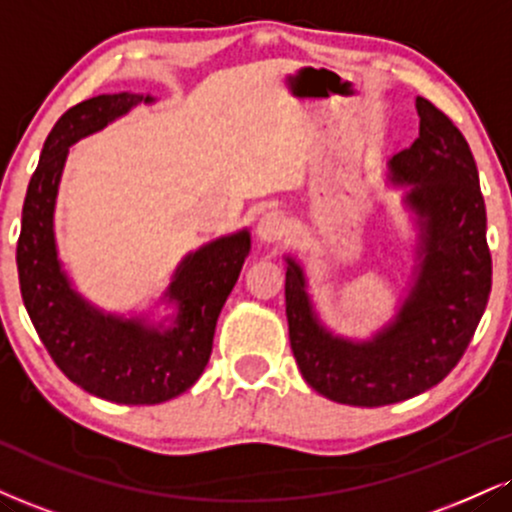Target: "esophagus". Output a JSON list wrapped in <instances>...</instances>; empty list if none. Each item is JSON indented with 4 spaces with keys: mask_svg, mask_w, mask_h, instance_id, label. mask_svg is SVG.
I'll return each mask as SVG.
<instances>
[{
    "mask_svg": "<svg viewBox=\"0 0 512 512\" xmlns=\"http://www.w3.org/2000/svg\"><path fill=\"white\" fill-rule=\"evenodd\" d=\"M286 229V217H283L281 212H267L260 221H257V240L264 245H272L276 240L283 238Z\"/></svg>",
    "mask_w": 512,
    "mask_h": 512,
    "instance_id": "obj_1",
    "label": "esophagus"
}]
</instances>
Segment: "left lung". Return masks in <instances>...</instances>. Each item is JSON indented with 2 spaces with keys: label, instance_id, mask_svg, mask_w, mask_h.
Masks as SVG:
<instances>
[{
  "label": "left lung",
  "instance_id": "obj_1",
  "mask_svg": "<svg viewBox=\"0 0 512 512\" xmlns=\"http://www.w3.org/2000/svg\"><path fill=\"white\" fill-rule=\"evenodd\" d=\"M420 138L389 162L393 186H410L417 219L415 279L398 315L369 341L334 336L319 322L303 267L286 257V317L293 357L317 393L379 408L429 391L470 346L491 293V252L477 164L463 133L417 97Z\"/></svg>",
  "mask_w": 512,
  "mask_h": 512
}]
</instances>
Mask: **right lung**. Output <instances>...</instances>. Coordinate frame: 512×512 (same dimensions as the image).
<instances>
[{
	"instance_id": "add662e5",
	"label": "right lung",
	"mask_w": 512,
	"mask_h": 512,
	"mask_svg": "<svg viewBox=\"0 0 512 512\" xmlns=\"http://www.w3.org/2000/svg\"><path fill=\"white\" fill-rule=\"evenodd\" d=\"M140 102L150 104L155 97L97 95L54 123L28 183L16 245L23 305L47 353L80 389L123 405L164 403L200 379L219 312L250 252V233L243 229L183 257L164 293L176 307L171 326L107 315L71 286L54 240V205L69 147Z\"/></svg>"
}]
</instances>
